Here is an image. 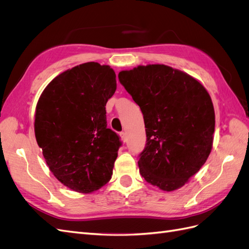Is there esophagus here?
Segmentation results:
<instances>
[{"label": "esophagus", "instance_id": "34e87169", "mask_svg": "<svg viewBox=\"0 0 249 249\" xmlns=\"http://www.w3.org/2000/svg\"><path fill=\"white\" fill-rule=\"evenodd\" d=\"M120 138H122V141H123V142H125V141H126V135H125L124 132L120 133Z\"/></svg>", "mask_w": 249, "mask_h": 249}]
</instances>
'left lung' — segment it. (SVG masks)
<instances>
[{"label":"left lung","instance_id":"8db88e82","mask_svg":"<svg viewBox=\"0 0 249 249\" xmlns=\"http://www.w3.org/2000/svg\"><path fill=\"white\" fill-rule=\"evenodd\" d=\"M118 79L144 118L140 175L163 191L178 189L212 149L215 112L210 94L196 79L164 64L122 71Z\"/></svg>","mask_w":249,"mask_h":249}]
</instances>
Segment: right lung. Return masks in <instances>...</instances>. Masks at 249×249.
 I'll list each match as a JSON object with an SVG mask.
<instances>
[{"label": "right lung", "mask_w": 249, "mask_h": 249, "mask_svg": "<svg viewBox=\"0 0 249 249\" xmlns=\"http://www.w3.org/2000/svg\"><path fill=\"white\" fill-rule=\"evenodd\" d=\"M116 90L109 65L87 62L60 73L36 105L34 131L50 170L70 189L106 185L122 142L107 127L106 104Z\"/></svg>", "instance_id": "add662e5"}]
</instances>
